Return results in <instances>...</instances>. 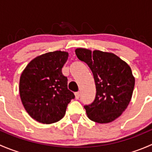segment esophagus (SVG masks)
<instances>
[{
  "mask_svg": "<svg viewBox=\"0 0 152 152\" xmlns=\"http://www.w3.org/2000/svg\"><path fill=\"white\" fill-rule=\"evenodd\" d=\"M79 96H80V93H79V92H76V93H75V97H76V99H79Z\"/></svg>",
  "mask_w": 152,
  "mask_h": 152,
  "instance_id": "34e87169",
  "label": "esophagus"
}]
</instances>
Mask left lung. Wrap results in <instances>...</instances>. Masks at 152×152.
Returning a JSON list of instances; mask_svg holds the SVG:
<instances>
[{"label":"left lung","instance_id":"1","mask_svg":"<svg viewBox=\"0 0 152 152\" xmlns=\"http://www.w3.org/2000/svg\"><path fill=\"white\" fill-rule=\"evenodd\" d=\"M75 52L90 67L96 83V99L85 106L87 117L99 124L113 121L125 111L132 96L135 80L131 67L113 53L82 48Z\"/></svg>","mask_w":152,"mask_h":152}]
</instances>
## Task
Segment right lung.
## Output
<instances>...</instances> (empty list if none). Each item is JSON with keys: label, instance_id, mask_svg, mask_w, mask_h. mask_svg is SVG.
<instances>
[{"label": "right lung", "instance_id": "add662e5", "mask_svg": "<svg viewBox=\"0 0 152 152\" xmlns=\"http://www.w3.org/2000/svg\"><path fill=\"white\" fill-rule=\"evenodd\" d=\"M68 53L56 50L39 55L25 67L20 79L21 102L28 114L42 124L59 121L75 96L62 72Z\"/></svg>", "mask_w": 152, "mask_h": 152}]
</instances>
